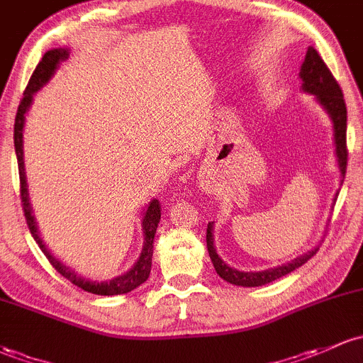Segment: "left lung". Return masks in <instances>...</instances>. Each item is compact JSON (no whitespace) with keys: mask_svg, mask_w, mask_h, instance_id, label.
I'll list each match as a JSON object with an SVG mask.
<instances>
[{"mask_svg":"<svg viewBox=\"0 0 363 363\" xmlns=\"http://www.w3.org/2000/svg\"><path fill=\"white\" fill-rule=\"evenodd\" d=\"M299 79H301V91L313 95L318 105L327 112L329 119L333 121V135H334V154H336V161L339 167V178H341V185L345 182L346 174V161H348V152H346V104L342 99V91L339 88L337 81L330 74L327 65L323 64L320 55L313 46H308V52L303 60L301 69H299ZM337 194L334 196V202H336ZM214 223L208 225V233H206V242H208L209 258L213 261V267L216 274L227 282L233 284V286H242V287H259L264 284H270L274 280L280 279V277L291 274L296 268L303 267L308 259L313 255H317L318 245H315L311 251L305 252V255L298 256L289 263L279 264V267L267 268L261 272H240L237 268L228 267L223 259L218 256L216 247H214Z\"/></svg>","mask_w":363,"mask_h":363,"instance_id":"8db88e82","label":"left lung"}]
</instances>
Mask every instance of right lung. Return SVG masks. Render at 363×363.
<instances>
[{
  "label": "right lung",
  "mask_w": 363,
  "mask_h": 363,
  "mask_svg": "<svg viewBox=\"0 0 363 363\" xmlns=\"http://www.w3.org/2000/svg\"><path fill=\"white\" fill-rule=\"evenodd\" d=\"M71 50L69 48H53L48 50L41 58V62L38 64L36 71L30 76L29 84H27L24 91V99L21 100L18 105L17 118H15V130H13V142H15V154H17V162H18V174H21V197H22V206H24V214L27 225H29L30 233H33L34 240L45 256L48 258L50 263L55 267V270L60 275H64L65 279L71 280L74 286L81 287V289L91 292V294L99 296H118V294H126L136 289L138 286H142L150 275L152 268V252H154V237L155 230H157L159 220H161V206H159L157 199H152L149 204L145 206V209L142 211V230H143V245L142 252H140L138 259L135 261L133 267L126 272V274H121L114 277L112 280H91L84 279V277L77 275V272H74L71 267H65L60 259H57L53 256V252L50 251L48 245L45 244V240L41 239L40 230H38L36 218L33 214V206L29 202V190H27V178H26V164H24V126H26V114L29 112L30 105L34 102V95L43 86L50 83L53 76H55L57 69L60 67V62L67 60Z\"/></svg>",
  "instance_id": "1"
}]
</instances>
